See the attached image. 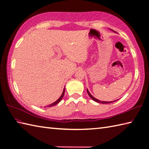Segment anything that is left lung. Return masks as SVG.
<instances>
[{
  "mask_svg": "<svg viewBox=\"0 0 149 149\" xmlns=\"http://www.w3.org/2000/svg\"><path fill=\"white\" fill-rule=\"evenodd\" d=\"M87 92H88V94L89 95V96L91 97V99H93L94 101H95V102H97L102 103V104H109V103H111V102H115V101H116V100H115V101H113H113H111V102H105V101H101V100H99L95 99V98L94 97H93L92 95H91L90 94V93L89 92V91H88V90H87Z\"/></svg>",
  "mask_w": 149,
  "mask_h": 149,
  "instance_id": "obj_1",
  "label": "left lung"
}]
</instances>
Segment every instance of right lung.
<instances>
[{
    "label": "right lung",
    "mask_w": 149,
    "mask_h": 149,
    "mask_svg": "<svg viewBox=\"0 0 149 149\" xmlns=\"http://www.w3.org/2000/svg\"><path fill=\"white\" fill-rule=\"evenodd\" d=\"M64 94H65V88H64V90H63V93H62V95H61V97H60L59 99L57 100L56 102H54V103H52V104H50V105H49V106H47V107H52V106H55L56 104H58L60 101H61V100H62V99H63V96H64Z\"/></svg>",
    "instance_id": "1"
}]
</instances>
